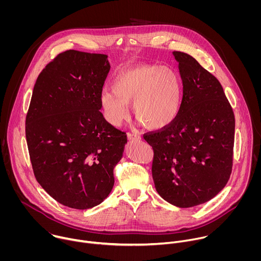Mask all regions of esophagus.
Masks as SVG:
<instances>
[{
  "label": "esophagus",
  "instance_id": "esophagus-1",
  "mask_svg": "<svg viewBox=\"0 0 261 261\" xmlns=\"http://www.w3.org/2000/svg\"><path fill=\"white\" fill-rule=\"evenodd\" d=\"M127 137H128V139L129 140H140L141 139V137L139 136V135H137V134H134V133H131V132H128L127 133Z\"/></svg>",
  "mask_w": 261,
  "mask_h": 261
}]
</instances>
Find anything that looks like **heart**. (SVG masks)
Returning a JSON list of instances; mask_svg holds the SVG:
<instances>
[{"label":"heart","mask_w":261,"mask_h":261,"mask_svg":"<svg viewBox=\"0 0 261 261\" xmlns=\"http://www.w3.org/2000/svg\"><path fill=\"white\" fill-rule=\"evenodd\" d=\"M110 90L103 91L100 106L105 120L120 126L129 117V104L140 124L162 129L177 117L182 86L178 74L170 67L136 65L122 69Z\"/></svg>","instance_id":"obj_1"}]
</instances>
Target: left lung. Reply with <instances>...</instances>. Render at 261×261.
Returning <instances> with one entry per match:
<instances>
[{"label":"left lung","mask_w":261,"mask_h":261,"mask_svg":"<svg viewBox=\"0 0 261 261\" xmlns=\"http://www.w3.org/2000/svg\"><path fill=\"white\" fill-rule=\"evenodd\" d=\"M172 54L182 81L178 115L143 138L154 151L152 174L159 195L175 206L191 207L211 200L227 184L236 120L213 74L190 55Z\"/></svg>","instance_id":"1"}]
</instances>
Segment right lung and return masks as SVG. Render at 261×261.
Here are the masks:
<instances>
[{"instance_id":"obj_1","label":"right lung","mask_w":261,"mask_h":261,"mask_svg":"<svg viewBox=\"0 0 261 261\" xmlns=\"http://www.w3.org/2000/svg\"><path fill=\"white\" fill-rule=\"evenodd\" d=\"M106 55L66 50L39 74L25 118L35 177L58 202L87 210L100 204L115 184L127 135L101 114L109 72Z\"/></svg>"}]
</instances>
